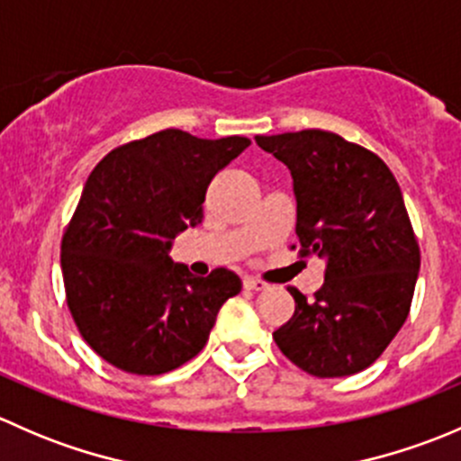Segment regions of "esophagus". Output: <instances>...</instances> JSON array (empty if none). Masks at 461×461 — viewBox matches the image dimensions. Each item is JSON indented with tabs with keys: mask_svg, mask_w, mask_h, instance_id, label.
<instances>
[{
	"mask_svg": "<svg viewBox=\"0 0 461 461\" xmlns=\"http://www.w3.org/2000/svg\"><path fill=\"white\" fill-rule=\"evenodd\" d=\"M243 287L245 290H252V292H263V290H267V283L260 281V278H254V276H245Z\"/></svg>",
	"mask_w": 461,
	"mask_h": 461,
	"instance_id": "obj_1",
	"label": "esophagus"
}]
</instances>
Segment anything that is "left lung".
<instances>
[{"label":"left lung","instance_id":"8db88e82","mask_svg":"<svg viewBox=\"0 0 461 461\" xmlns=\"http://www.w3.org/2000/svg\"><path fill=\"white\" fill-rule=\"evenodd\" d=\"M290 169L301 257L325 258L314 299L272 334L283 355L314 376H348L373 366L411 312L420 243L402 189L384 160L339 133L305 129L257 136Z\"/></svg>","mask_w":461,"mask_h":461}]
</instances>
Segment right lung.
Returning a JSON list of instances; mask_svg holds the SVG:
<instances>
[{"label": "right lung", "mask_w": 461, "mask_h": 461, "mask_svg": "<svg viewBox=\"0 0 461 461\" xmlns=\"http://www.w3.org/2000/svg\"><path fill=\"white\" fill-rule=\"evenodd\" d=\"M249 144L165 129L120 144L91 171L62 236V276L82 339L111 366L144 376L180 368L240 292L231 269L194 276L169 248L201 225L209 183Z\"/></svg>", "instance_id": "obj_1"}]
</instances>
